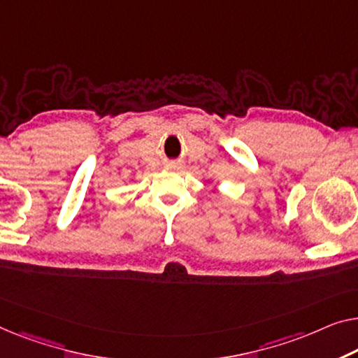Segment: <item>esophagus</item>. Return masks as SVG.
Instances as JSON below:
<instances>
[{
	"label": "esophagus",
	"mask_w": 358,
	"mask_h": 358,
	"mask_svg": "<svg viewBox=\"0 0 358 358\" xmlns=\"http://www.w3.org/2000/svg\"><path fill=\"white\" fill-rule=\"evenodd\" d=\"M169 167L170 169H178V164L177 162H169Z\"/></svg>",
	"instance_id": "esophagus-1"
}]
</instances>
